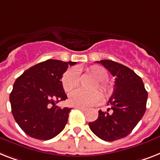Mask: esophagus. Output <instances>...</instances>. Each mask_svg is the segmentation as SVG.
I'll return each instance as SVG.
<instances>
[{"label":"esophagus","instance_id":"esophagus-1","mask_svg":"<svg viewBox=\"0 0 160 160\" xmlns=\"http://www.w3.org/2000/svg\"><path fill=\"white\" fill-rule=\"evenodd\" d=\"M76 108H78V109L81 110V111H86V108H82V107H76Z\"/></svg>","mask_w":160,"mask_h":160}]
</instances>
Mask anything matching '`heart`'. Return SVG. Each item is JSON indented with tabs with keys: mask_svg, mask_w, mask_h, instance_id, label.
<instances>
[{
	"mask_svg": "<svg viewBox=\"0 0 160 160\" xmlns=\"http://www.w3.org/2000/svg\"><path fill=\"white\" fill-rule=\"evenodd\" d=\"M87 73L97 80L93 89H100L104 96H108L111 93V86L106 80L108 78V73L103 67L100 66H92L87 69ZM63 89L66 92H71L80 84V76L76 69L71 68L67 70L62 79ZM102 96L98 91L84 92L82 90H76L69 96V102L76 107L87 108L94 106L101 102Z\"/></svg>",
	"mask_w": 160,
	"mask_h": 160,
	"instance_id": "obj_1",
	"label": "heart"
}]
</instances>
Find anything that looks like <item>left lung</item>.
Listing matches in <instances>:
<instances>
[{"label":"left lung","instance_id":"obj_1","mask_svg":"<svg viewBox=\"0 0 160 160\" xmlns=\"http://www.w3.org/2000/svg\"><path fill=\"white\" fill-rule=\"evenodd\" d=\"M97 63L108 70L115 77L108 112L98 111V118L89 123L92 132L106 141L124 138L132 132L146 110L148 93L141 78L127 67L111 60H101ZM109 109L113 110L111 114Z\"/></svg>","mask_w":160,"mask_h":160}]
</instances>
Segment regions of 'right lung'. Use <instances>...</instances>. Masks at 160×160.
<instances>
[{
  "instance_id": "1",
  "label": "right lung",
  "mask_w": 160,
  "mask_h": 160,
  "mask_svg": "<svg viewBox=\"0 0 160 160\" xmlns=\"http://www.w3.org/2000/svg\"><path fill=\"white\" fill-rule=\"evenodd\" d=\"M76 62L49 59L18 77L10 94L15 122L30 137L48 141L65 128L71 108L57 102L67 98L61 79L69 66Z\"/></svg>"
}]
</instances>
